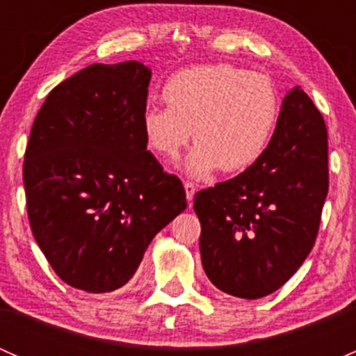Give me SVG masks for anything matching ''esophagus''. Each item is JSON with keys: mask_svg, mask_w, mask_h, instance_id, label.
Listing matches in <instances>:
<instances>
[{"mask_svg": "<svg viewBox=\"0 0 356 356\" xmlns=\"http://www.w3.org/2000/svg\"><path fill=\"white\" fill-rule=\"evenodd\" d=\"M184 189H186V198H188L189 204H191V203H193V200H195V193H196L195 184H191V182H186V184H184Z\"/></svg>", "mask_w": 356, "mask_h": 356, "instance_id": "obj_1", "label": "esophagus"}]
</instances>
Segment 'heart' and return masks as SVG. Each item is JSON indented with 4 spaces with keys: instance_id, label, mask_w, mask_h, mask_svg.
Instances as JSON below:
<instances>
[{
    "instance_id": "heart-1",
    "label": "heart",
    "mask_w": 356,
    "mask_h": 356,
    "mask_svg": "<svg viewBox=\"0 0 356 356\" xmlns=\"http://www.w3.org/2000/svg\"><path fill=\"white\" fill-rule=\"evenodd\" d=\"M161 95L167 108L148 106L141 113L146 148L172 163L193 136L198 145L184 172L198 181L218 168L239 174L253 167L270 146L281 117V99L270 79L227 63L177 72Z\"/></svg>"
}]
</instances>
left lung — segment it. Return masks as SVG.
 <instances>
[{
  "mask_svg": "<svg viewBox=\"0 0 356 356\" xmlns=\"http://www.w3.org/2000/svg\"><path fill=\"white\" fill-rule=\"evenodd\" d=\"M327 189L325 122L307 92L293 88L265 155L196 195L201 264L211 284L245 300L286 284L314 248Z\"/></svg>",
  "mask_w": 356,
  "mask_h": 356,
  "instance_id": "1",
  "label": "left lung"
}]
</instances>
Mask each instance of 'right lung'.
<instances>
[{"label": "right lung", "instance_id": "obj_1", "mask_svg": "<svg viewBox=\"0 0 356 356\" xmlns=\"http://www.w3.org/2000/svg\"><path fill=\"white\" fill-rule=\"evenodd\" d=\"M152 70L95 63L56 86L31 129L24 186L32 234L60 279L86 293L131 281L186 191L146 149Z\"/></svg>", "mask_w": 356, "mask_h": 356}]
</instances>
